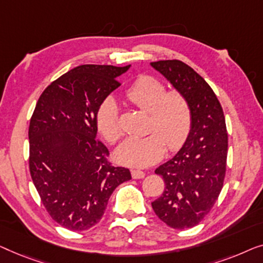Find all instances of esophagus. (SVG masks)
I'll list each match as a JSON object with an SVG mask.
<instances>
[{
    "label": "esophagus",
    "instance_id": "esophagus-1",
    "mask_svg": "<svg viewBox=\"0 0 263 263\" xmlns=\"http://www.w3.org/2000/svg\"><path fill=\"white\" fill-rule=\"evenodd\" d=\"M131 175L133 179H143V177L145 176V173L142 172V170H139V169H132Z\"/></svg>",
    "mask_w": 263,
    "mask_h": 263
}]
</instances>
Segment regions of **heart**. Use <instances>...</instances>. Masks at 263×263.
<instances>
[{"instance_id":"obj_1","label":"heart","mask_w":263,"mask_h":263,"mask_svg":"<svg viewBox=\"0 0 263 263\" xmlns=\"http://www.w3.org/2000/svg\"><path fill=\"white\" fill-rule=\"evenodd\" d=\"M125 98L133 106L149 112L151 132L142 138L126 139L118 147L116 157L120 163L135 167L153 164L163 156L167 144L175 150L184 142L192 126V109L186 95L179 90L165 91V86L150 75H140L125 90ZM96 125L109 143H117L123 135L119 108L112 98L100 103Z\"/></svg>"}]
</instances>
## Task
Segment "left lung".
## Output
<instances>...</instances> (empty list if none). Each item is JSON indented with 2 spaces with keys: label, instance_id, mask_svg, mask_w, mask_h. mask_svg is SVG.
I'll return each mask as SVG.
<instances>
[{
  "label": "left lung",
  "instance_id": "1",
  "mask_svg": "<svg viewBox=\"0 0 263 263\" xmlns=\"http://www.w3.org/2000/svg\"><path fill=\"white\" fill-rule=\"evenodd\" d=\"M176 90L186 95L192 126L183 146L155 173L165 187L151 206L173 229L193 228L212 209L223 188L228 156V132L219 101L209 83L186 63L153 62Z\"/></svg>",
  "mask_w": 263,
  "mask_h": 263
}]
</instances>
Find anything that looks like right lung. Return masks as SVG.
Instances as JSON below:
<instances>
[{"instance_id":"1","label":"right lung","mask_w":263,"mask_h":263,"mask_svg":"<svg viewBox=\"0 0 263 263\" xmlns=\"http://www.w3.org/2000/svg\"><path fill=\"white\" fill-rule=\"evenodd\" d=\"M130 68L84 64L53 81L29 121V172L51 218L71 231L101 219L113 191L131 179L96 140V110Z\"/></svg>"}]
</instances>
